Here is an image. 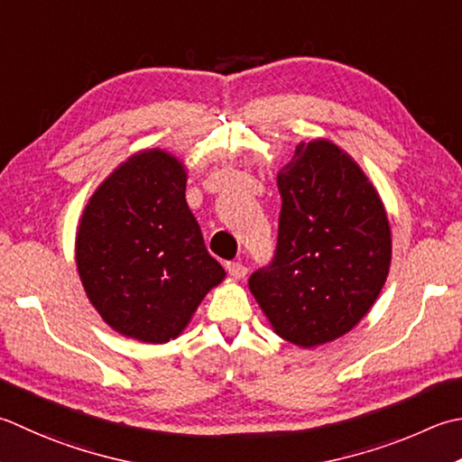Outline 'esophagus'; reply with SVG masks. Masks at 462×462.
<instances>
[{
  "instance_id": "obj_1",
  "label": "esophagus",
  "mask_w": 462,
  "mask_h": 462,
  "mask_svg": "<svg viewBox=\"0 0 462 462\" xmlns=\"http://www.w3.org/2000/svg\"><path fill=\"white\" fill-rule=\"evenodd\" d=\"M226 270H228V274L236 280H242L246 276V266H244L242 262H228V264H226Z\"/></svg>"
}]
</instances>
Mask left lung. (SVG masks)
<instances>
[{
    "mask_svg": "<svg viewBox=\"0 0 462 462\" xmlns=\"http://www.w3.org/2000/svg\"><path fill=\"white\" fill-rule=\"evenodd\" d=\"M276 254L248 280L280 338L312 348L345 337L373 309L393 258L376 188L330 140L300 142L278 171Z\"/></svg>",
    "mask_w": 462,
    "mask_h": 462,
    "instance_id": "left-lung-1",
    "label": "left lung"
}]
</instances>
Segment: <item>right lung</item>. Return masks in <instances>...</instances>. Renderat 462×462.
Instances as JSON below:
<instances>
[{
    "label": "right lung",
    "instance_id": "add662e5",
    "mask_svg": "<svg viewBox=\"0 0 462 462\" xmlns=\"http://www.w3.org/2000/svg\"><path fill=\"white\" fill-rule=\"evenodd\" d=\"M186 166L153 148L122 162L89 198L76 232L84 291L107 327L150 345L182 334L226 273L186 202Z\"/></svg>",
    "mask_w": 462,
    "mask_h": 462
}]
</instances>
